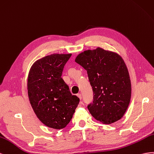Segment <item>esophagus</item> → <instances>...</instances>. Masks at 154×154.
<instances>
[{"label":"esophagus","instance_id":"34e87169","mask_svg":"<svg viewBox=\"0 0 154 154\" xmlns=\"http://www.w3.org/2000/svg\"><path fill=\"white\" fill-rule=\"evenodd\" d=\"M77 95L78 97L81 100L82 99V94H78Z\"/></svg>","mask_w":154,"mask_h":154}]
</instances>
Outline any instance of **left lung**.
<instances>
[{"label":"left lung","instance_id":"8db88e82","mask_svg":"<svg viewBox=\"0 0 154 154\" xmlns=\"http://www.w3.org/2000/svg\"><path fill=\"white\" fill-rule=\"evenodd\" d=\"M75 62L88 73L94 94L88 109L95 119L112 124L123 116L131 97L128 69L120 55L100 48L79 55Z\"/></svg>","mask_w":154,"mask_h":154}]
</instances>
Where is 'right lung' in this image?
I'll list each match as a JSON object with an SVG mask.
<instances>
[{
	"instance_id": "1",
	"label": "right lung",
	"mask_w": 154,
	"mask_h": 154,
	"mask_svg": "<svg viewBox=\"0 0 154 154\" xmlns=\"http://www.w3.org/2000/svg\"><path fill=\"white\" fill-rule=\"evenodd\" d=\"M72 54H53L35 63L28 79L31 105L43 124L62 129L69 123L79 103L61 77Z\"/></svg>"
}]
</instances>
